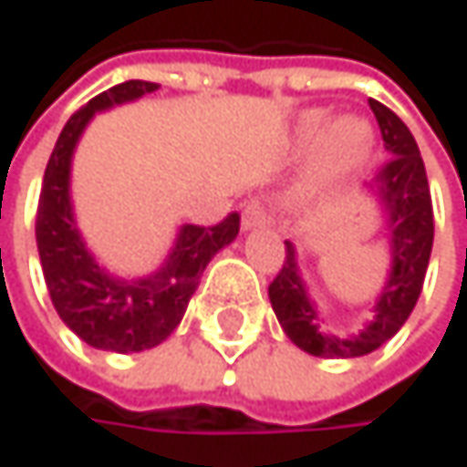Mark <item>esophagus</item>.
<instances>
[{
	"label": "esophagus",
	"mask_w": 467,
	"mask_h": 467,
	"mask_svg": "<svg viewBox=\"0 0 467 467\" xmlns=\"http://www.w3.org/2000/svg\"><path fill=\"white\" fill-rule=\"evenodd\" d=\"M266 223H269V214H266L264 203H261V201H250V203L244 206V212H242V228L250 231V228H261V225H266Z\"/></svg>",
	"instance_id": "1"
}]
</instances>
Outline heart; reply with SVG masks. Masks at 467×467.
Segmentation results:
<instances>
[{"mask_svg": "<svg viewBox=\"0 0 467 467\" xmlns=\"http://www.w3.org/2000/svg\"><path fill=\"white\" fill-rule=\"evenodd\" d=\"M329 114L321 109H310L305 114H299L294 124V143L296 146H307L316 137V149H313V160H310V171L305 179V187L313 190H324L337 184L343 176H348L356 165H361L372 149V130L364 119L343 117L335 119L329 125Z\"/></svg>", "mask_w": 467, "mask_h": 467, "instance_id": "heart-1", "label": "heart"}]
</instances>
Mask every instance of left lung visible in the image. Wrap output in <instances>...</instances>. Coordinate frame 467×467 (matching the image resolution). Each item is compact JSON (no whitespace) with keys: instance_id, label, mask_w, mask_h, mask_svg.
Instances as JSON below:
<instances>
[{"instance_id":"1","label":"left lung","mask_w":467,"mask_h":467,"mask_svg":"<svg viewBox=\"0 0 467 467\" xmlns=\"http://www.w3.org/2000/svg\"><path fill=\"white\" fill-rule=\"evenodd\" d=\"M369 109L378 119L383 146L389 149V160L380 165L375 176V192L389 214L391 244V272L375 302L372 321L358 335H350L346 340L324 335L318 329V310L307 296L305 280L299 277L296 253L291 242H285L283 269L269 285L272 310L283 332L291 337L294 346L324 358L364 356L391 340L416 307L432 253V198L419 146L405 121L391 109H386L378 100H369Z\"/></svg>"}]
</instances>
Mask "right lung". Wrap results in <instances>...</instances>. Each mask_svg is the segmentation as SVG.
I'll use <instances>...</instances> for the list:
<instances>
[{
    "label": "right lung",
    "instance_id": "1",
    "mask_svg": "<svg viewBox=\"0 0 467 467\" xmlns=\"http://www.w3.org/2000/svg\"><path fill=\"white\" fill-rule=\"evenodd\" d=\"M160 89L151 81H124L92 98L67 119L46 165L37 203V253L59 318L92 348L135 353L160 346L182 321L206 264L239 234V214L217 225H184L160 272L140 280H117L89 255L70 203L73 149L98 111L138 100Z\"/></svg>",
    "mask_w": 467,
    "mask_h": 467
}]
</instances>
